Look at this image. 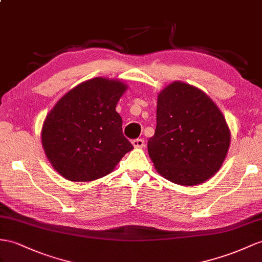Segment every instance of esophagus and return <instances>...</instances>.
Listing matches in <instances>:
<instances>
[{
  "instance_id": "esophagus-1",
  "label": "esophagus",
  "mask_w": 262,
  "mask_h": 262,
  "mask_svg": "<svg viewBox=\"0 0 262 262\" xmlns=\"http://www.w3.org/2000/svg\"><path fill=\"white\" fill-rule=\"evenodd\" d=\"M132 145L135 147V148H143V147L145 146V142H144V139H140V138L133 139Z\"/></svg>"
}]
</instances>
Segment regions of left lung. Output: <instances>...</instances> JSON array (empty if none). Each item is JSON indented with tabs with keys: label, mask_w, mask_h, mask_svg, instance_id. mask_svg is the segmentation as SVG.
Instances as JSON below:
<instances>
[{
	"label": "left lung",
	"mask_w": 262,
	"mask_h": 262,
	"mask_svg": "<svg viewBox=\"0 0 262 262\" xmlns=\"http://www.w3.org/2000/svg\"><path fill=\"white\" fill-rule=\"evenodd\" d=\"M155 135L147 148L160 176L180 186L207 182L223 166L231 134L213 100L180 80L158 93Z\"/></svg>",
	"instance_id": "obj_1"
}]
</instances>
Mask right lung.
Masks as SVG:
<instances>
[{
  "label": "right lung",
  "mask_w": 262,
  "mask_h": 262,
  "mask_svg": "<svg viewBox=\"0 0 262 262\" xmlns=\"http://www.w3.org/2000/svg\"><path fill=\"white\" fill-rule=\"evenodd\" d=\"M128 89L118 79L95 77L57 100L42 126V146L59 175L87 183L108 175L134 147L122 132L116 112Z\"/></svg>",
  "instance_id": "obj_1"
}]
</instances>
